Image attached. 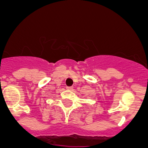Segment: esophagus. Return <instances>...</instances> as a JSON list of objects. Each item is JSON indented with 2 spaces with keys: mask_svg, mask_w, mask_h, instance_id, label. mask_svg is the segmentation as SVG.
<instances>
[{
  "mask_svg": "<svg viewBox=\"0 0 148 148\" xmlns=\"http://www.w3.org/2000/svg\"><path fill=\"white\" fill-rule=\"evenodd\" d=\"M66 89H68V90H72L73 86H66Z\"/></svg>",
  "mask_w": 148,
  "mask_h": 148,
  "instance_id": "esophagus-1",
  "label": "esophagus"
}]
</instances>
